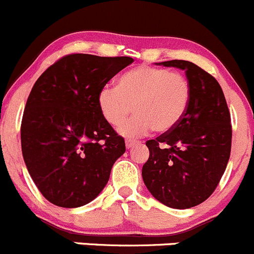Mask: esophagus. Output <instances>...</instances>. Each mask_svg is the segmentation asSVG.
Segmentation results:
<instances>
[{
  "mask_svg": "<svg viewBox=\"0 0 254 254\" xmlns=\"http://www.w3.org/2000/svg\"><path fill=\"white\" fill-rule=\"evenodd\" d=\"M139 141L138 140H132V139H127V141H125V145H127V149L132 148V146L138 145Z\"/></svg>",
  "mask_w": 254,
  "mask_h": 254,
  "instance_id": "esophagus-1",
  "label": "esophagus"
}]
</instances>
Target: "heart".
<instances>
[{
    "mask_svg": "<svg viewBox=\"0 0 254 254\" xmlns=\"http://www.w3.org/2000/svg\"><path fill=\"white\" fill-rule=\"evenodd\" d=\"M191 85L184 75L156 66H138L118 79L116 87L104 86L98 94L101 115L111 127H119L127 136H139L154 129L167 132L174 129L188 111Z\"/></svg>",
    "mask_w": 254,
    "mask_h": 254,
    "instance_id": "b5f03b06",
    "label": "heart"
}]
</instances>
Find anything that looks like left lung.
Masks as SVG:
<instances>
[{
  "mask_svg": "<svg viewBox=\"0 0 254 254\" xmlns=\"http://www.w3.org/2000/svg\"><path fill=\"white\" fill-rule=\"evenodd\" d=\"M186 70L191 100L182 122L146 141L141 175L151 195L167 207L187 209L212 195L231 155V114L217 80L184 60L160 63Z\"/></svg>",
  "mask_w": 254,
  "mask_h": 254,
  "instance_id": "obj_1",
  "label": "left lung"
}]
</instances>
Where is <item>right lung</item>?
<instances>
[{
	"label": "right lung",
	"instance_id": "add662e5",
	"mask_svg": "<svg viewBox=\"0 0 254 254\" xmlns=\"http://www.w3.org/2000/svg\"><path fill=\"white\" fill-rule=\"evenodd\" d=\"M132 61L70 54L35 82L21 123V148L32 181L52 204L91 202L125 153L124 138L99 110L98 94Z\"/></svg>",
	"mask_w": 254,
	"mask_h": 254
}]
</instances>
